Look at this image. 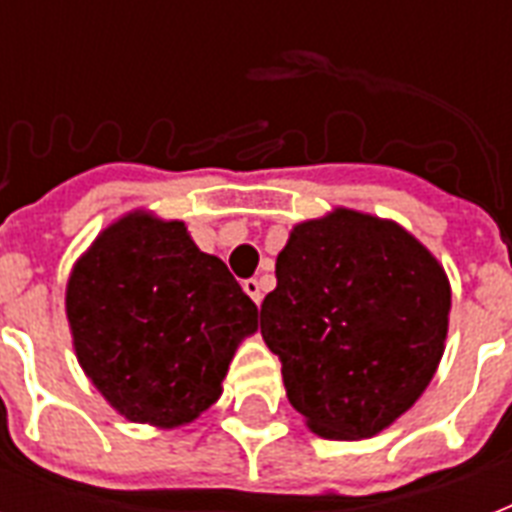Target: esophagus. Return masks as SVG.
Segmentation results:
<instances>
[{
	"instance_id": "34e87169",
	"label": "esophagus",
	"mask_w": 512,
	"mask_h": 512,
	"mask_svg": "<svg viewBox=\"0 0 512 512\" xmlns=\"http://www.w3.org/2000/svg\"><path fill=\"white\" fill-rule=\"evenodd\" d=\"M244 292H247V295L255 300V305L263 303V287H260V281H257V279L244 281Z\"/></svg>"
}]
</instances>
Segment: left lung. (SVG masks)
<instances>
[{"label":"left lung","instance_id":"8db88e82","mask_svg":"<svg viewBox=\"0 0 512 512\" xmlns=\"http://www.w3.org/2000/svg\"><path fill=\"white\" fill-rule=\"evenodd\" d=\"M452 287L444 265L393 220L337 207L292 228L260 308L289 404L321 438L390 428L444 356Z\"/></svg>","mask_w":512,"mask_h":512}]
</instances>
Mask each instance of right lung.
<instances>
[{
    "label": "right lung",
    "instance_id": "1",
    "mask_svg": "<svg viewBox=\"0 0 512 512\" xmlns=\"http://www.w3.org/2000/svg\"><path fill=\"white\" fill-rule=\"evenodd\" d=\"M66 316L79 366L130 422L172 430L223 393L257 305L183 220L135 209L74 263Z\"/></svg>",
    "mask_w": 512,
    "mask_h": 512
}]
</instances>
